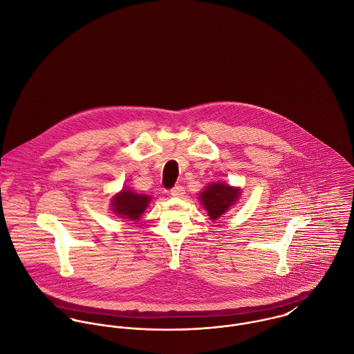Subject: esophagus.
I'll use <instances>...</instances> for the list:
<instances>
[{
	"mask_svg": "<svg viewBox=\"0 0 354 354\" xmlns=\"http://www.w3.org/2000/svg\"><path fill=\"white\" fill-rule=\"evenodd\" d=\"M184 194H185V189H184V187H181V185H176L174 188L170 189V195L174 196V198H183Z\"/></svg>",
	"mask_w": 354,
	"mask_h": 354,
	"instance_id": "1",
	"label": "esophagus"
}]
</instances>
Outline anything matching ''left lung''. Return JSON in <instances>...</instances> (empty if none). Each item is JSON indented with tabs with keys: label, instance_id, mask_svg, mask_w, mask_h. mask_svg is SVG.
<instances>
[{
	"label": "left lung",
	"instance_id": "8db88e82",
	"mask_svg": "<svg viewBox=\"0 0 354 354\" xmlns=\"http://www.w3.org/2000/svg\"><path fill=\"white\" fill-rule=\"evenodd\" d=\"M240 196V191L225 184H212L207 187L201 195V201L205 207L211 219H218L225 214L232 204H234Z\"/></svg>",
	"mask_w": 354,
	"mask_h": 354
}]
</instances>
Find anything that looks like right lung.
Returning <instances> with one entry per match:
<instances>
[{
  "instance_id": "1",
  "label": "right lung",
  "mask_w": 354,
  "mask_h": 354,
  "mask_svg": "<svg viewBox=\"0 0 354 354\" xmlns=\"http://www.w3.org/2000/svg\"><path fill=\"white\" fill-rule=\"evenodd\" d=\"M149 203H150L149 196L122 189L121 194L114 196L111 204H113V211L117 215H120V218L136 221L140 218V215L143 214Z\"/></svg>"
}]
</instances>
